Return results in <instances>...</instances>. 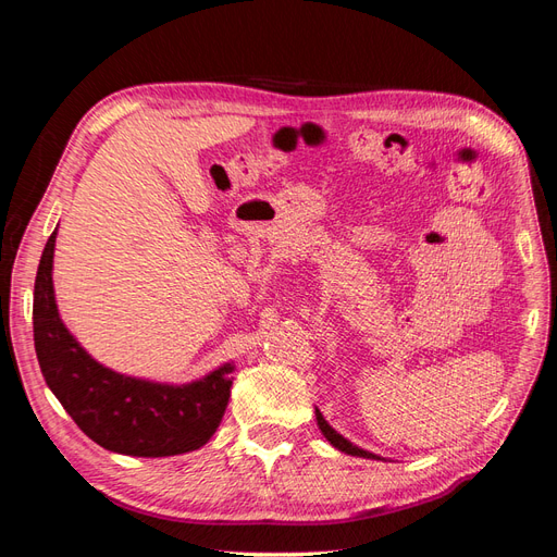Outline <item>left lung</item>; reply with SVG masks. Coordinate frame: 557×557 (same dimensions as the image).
<instances>
[{
    "label": "left lung",
    "instance_id": "8db88e82",
    "mask_svg": "<svg viewBox=\"0 0 557 557\" xmlns=\"http://www.w3.org/2000/svg\"><path fill=\"white\" fill-rule=\"evenodd\" d=\"M315 420H318V428H320V432H323V436L325 440L336 448V450H342V453H346V455H356V458H367V460H383L381 455H374V453H369V450H364V448H360V446H356V444H350L346 436H342L339 432H336L327 420L323 418V413H320L318 409H315Z\"/></svg>",
    "mask_w": 557,
    "mask_h": 557
}]
</instances>
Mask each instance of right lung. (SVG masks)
Listing matches in <instances>:
<instances>
[{
  "label": "right lung",
  "instance_id": "right-lung-1",
  "mask_svg": "<svg viewBox=\"0 0 557 557\" xmlns=\"http://www.w3.org/2000/svg\"><path fill=\"white\" fill-rule=\"evenodd\" d=\"M58 227L35 281V348L41 374L64 411L95 444L134 458H170L205 446L230 401L234 362L188 383L127 376L97 362L60 318L53 288Z\"/></svg>",
  "mask_w": 557,
  "mask_h": 557
}]
</instances>
